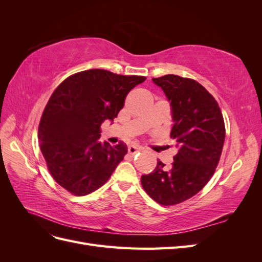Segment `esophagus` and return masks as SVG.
Here are the masks:
<instances>
[{"mask_svg": "<svg viewBox=\"0 0 262 262\" xmlns=\"http://www.w3.org/2000/svg\"><path fill=\"white\" fill-rule=\"evenodd\" d=\"M140 150H141V147H138V146H133V145H131V146H129V147H128V153H129L130 155L137 154L138 152H140Z\"/></svg>", "mask_w": 262, "mask_h": 262, "instance_id": "34e87169", "label": "esophagus"}]
</instances>
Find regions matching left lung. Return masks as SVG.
I'll list each match as a JSON object with an SVG mask.
<instances>
[{
    "label": "left lung",
    "mask_w": 262,
    "mask_h": 262,
    "mask_svg": "<svg viewBox=\"0 0 262 262\" xmlns=\"http://www.w3.org/2000/svg\"><path fill=\"white\" fill-rule=\"evenodd\" d=\"M152 81L170 102V137L178 152L169 167L157 160L141 184L153 200L172 205L196 194L213 176L224 145V119L216 100L196 81L172 74Z\"/></svg>",
    "instance_id": "left-lung-1"
}]
</instances>
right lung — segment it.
I'll use <instances>...</instances> for the list:
<instances>
[{
  "instance_id": "add662e5",
  "label": "right lung",
  "mask_w": 262,
  "mask_h": 262,
  "mask_svg": "<svg viewBox=\"0 0 262 262\" xmlns=\"http://www.w3.org/2000/svg\"><path fill=\"white\" fill-rule=\"evenodd\" d=\"M145 80L93 69L69 76L57 87L43 110L38 139L48 169L61 187L85 195L112 176L128 147L123 142L101 143L100 125L114 121L128 93Z\"/></svg>"
}]
</instances>
